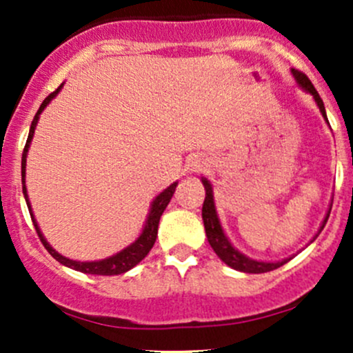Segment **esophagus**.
Masks as SVG:
<instances>
[{"mask_svg":"<svg viewBox=\"0 0 353 353\" xmlns=\"http://www.w3.org/2000/svg\"><path fill=\"white\" fill-rule=\"evenodd\" d=\"M198 170H199V165H198Z\"/></svg>","mask_w":353,"mask_h":353,"instance_id":"obj_1","label":"esophagus"}]
</instances>
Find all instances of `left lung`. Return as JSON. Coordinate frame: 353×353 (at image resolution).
I'll return each instance as SVG.
<instances>
[{
  "instance_id": "left-lung-1",
  "label": "left lung",
  "mask_w": 353,
  "mask_h": 353,
  "mask_svg": "<svg viewBox=\"0 0 353 353\" xmlns=\"http://www.w3.org/2000/svg\"><path fill=\"white\" fill-rule=\"evenodd\" d=\"M292 74H294V78H295V81L299 83V87H302L305 92H309V94L314 97L316 104H318L319 110H321L323 117H325L326 123H328V117H326V110H325V104H323L321 97H319V94H318V90L314 88V85L311 83V80H309V78L305 77L302 71L292 70ZM201 183H203V186H205V191H206V196H205V201H203V210H201V216H203V223H205L206 237H208V243L213 248V251L216 252V256H219V258L222 259L225 265H229L230 268L239 270V272H244V273H266V272H272V270H276V268H280V266L285 265V263L290 258L282 259V261L266 263V261H256V259L248 258V256L243 254V252L237 251V249L234 248L232 244H230V241L227 239V236L223 234L222 225H220L219 215H216V210H215V203H213L212 184H210L208 181L205 179V177L201 179ZM330 212H331V208L328 210V213H326V216H325V220H323L321 227H319V232L325 229L326 222H328Z\"/></svg>"
}]
</instances>
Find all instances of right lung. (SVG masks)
Instances as JSON below:
<instances>
[{"label":"right lung","mask_w":353,"mask_h":353,"mask_svg":"<svg viewBox=\"0 0 353 353\" xmlns=\"http://www.w3.org/2000/svg\"><path fill=\"white\" fill-rule=\"evenodd\" d=\"M61 87H63V85H59V87L56 88L52 94H49L48 97L44 99V102L41 104V108H39L37 114H35L34 121H32V124H30V131H28L27 143H25L23 154H22V184H23L22 188H23L25 201H27L28 212H30L32 222H34L35 232H37L39 239H41V243L44 244V248L48 249V252L52 256V258L56 259V261H59L61 265L68 266V268L77 270V272L88 273V275H121V273H126L128 270H131L133 266H137L138 263H140L141 259H143L145 256L148 254V252H150V249L154 248L155 239H157V232H159L160 216H162L165 206L169 205L170 198H172L174 191H176L177 183L170 184L167 190H163L162 193H160L159 196H157L154 201H152L150 213H148L147 222H145V227H143V230H141L140 237H138V239L134 241L133 244H130L128 248H124L123 251L116 252L114 256H109V258L101 259V261H74V259L65 258V256L59 254L56 249H52L51 244H49L48 241H46V237L42 236L41 229H39V225H37V220L34 219V213H32L30 201H28V194H27V188H25V165H27V152H28V148H30L32 138H34V131H35V126H37L39 116H41L42 110L46 109V105H48L49 102H51L52 99L58 95V92L61 90Z\"/></svg>","instance_id":"obj_1"}]
</instances>
